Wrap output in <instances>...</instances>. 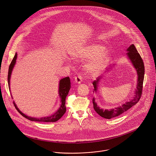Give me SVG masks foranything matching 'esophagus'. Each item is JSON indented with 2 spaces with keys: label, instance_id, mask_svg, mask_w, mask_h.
Returning a JSON list of instances; mask_svg holds the SVG:
<instances>
[{
  "label": "esophagus",
  "instance_id": "34e87169",
  "mask_svg": "<svg viewBox=\"0 0 156 156\" xmlns=\"http://www.w3.org/2000/svg\"><path fill=\"white\" fill-rule=\"evenodd\" d=\"M82 80H83V78H82L81 76H80V75H78L75 77V83H76L78 84L81 83L82 82Z\"/></svg>",
  "mask_w": 156,
  "mask_h": 156
}]
</instances>
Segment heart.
<instances>
[{
  "label": "heart",
  "instance_id": "b5f03b06",
  "mask_svg": "<svg viewBox=\"0 0 156 156\" xmlns=\"http://www.w3.org/2000/svg\"><path fill=\"white\" fill-rule=\"evenodd\" d=\"M70 54L74 58H91L87 64L86 68L88 72L93 74H96L103 69L109 58L108 51L102 46L96 44L79 47L72 50Z\"/></svg>",
  "mask_w": 156,
  "mask_h": 156
}]
</instances>
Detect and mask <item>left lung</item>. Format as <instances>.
<instances>
[{
	"instance_id": "left-lung-1",
	"label": "left lung",
	"mask_w": 156,
	"mask_h": 156,
	"mask_svg": "<svg viewBox=\"0 0 156 156\" xmlns=\"http://www.w3.org/2000/svg\"><path fill=\"white\" fill-rule=\"evenodd\" d=\"M128 51L127 54L128 57L130 59L133 66L137 71V74L138 75V84L136 89L135 95L133 99L130 101L129 102H126V104H122L120 107L115 108L114 109H101L99 106H98L97 104L95 102L94 99H93V108L95 111L102 117L106 119H111L112 118L117 117L129 109L133 106H134L138 102L141 95L142 94V88H143V83H144V72H145V68H144V62L140 55V54L138 52L137 50L136 49L135 45L133 44L131 45L127 50ZM101 78H98L96 80L93 82V85L94 87V91H96L97 90V86L98 82L101 80Z\"/></svg>"
}]
</instances>
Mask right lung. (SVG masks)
Here are the masks:
<instances>
[{
    "mask_svg": "<svg viewBox=\"0 0 156 156\" xmlns=\"http://www.w3.org/2000/svg\"><path fill=\"white\" fill-rule=\"evenodd\" d=\"M17 57V54L16 53L15 56L14 57L9 67V70H8V86L9 87L10 85V78H11V75L12 73V71L13 69V68L14 67V65L16 63V59ZM70 88V81L69 76L64 78L62 80H60V83H59V89H58V93L59 96L61 98V105L60 108L58 109V111L54 113L53 115L47 117H42V118H34V117H30L29 116H27L26 115L24 114L23 112H21L19 109L18 108L14 102V105L16 108V109L18 111V112L24 117L26 119L30 120V121H40V122H55L58 120L66 112V108L65 106V101H66V98L68 94V93L69 91Z\"/></svg>",
    "mask_w": 156,
    "mask_h": 156,
    "instance_id": "right-lung-1",
    "label": "right lung"
}]
</instances>
